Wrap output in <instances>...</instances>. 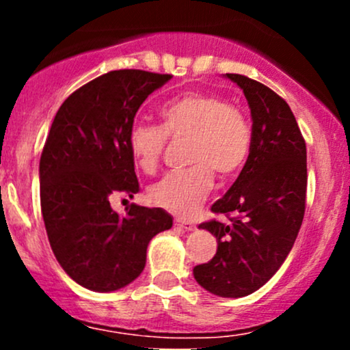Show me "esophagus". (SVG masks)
<instances>
[{"mask_svg": "<svg viewBox=\"0 0 350 350\" xmlns=\"http://www.w3.org/2000/svg\"><path fill=\"white\" fill-rule=\"evenodd\" d=\"M174 224H176V226H178L179 228H183L184 232H191V230H194V228H196V224H194V222H191V220L176 219V220H174Z\"/></svg>", "mask_w": 350, "mask_h": 350, "instance_id": "esophagus-1", "label": "esophagus"}]
</instances>
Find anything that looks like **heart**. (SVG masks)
I'll list each match as a JSON object with an SVG mask.
<instances>
[{"label":"heart","mask_w":350,"mask_h":350,"mask_svg":"<svg viewBox=\"0 0 350 350\" xmlns=\"http://www.w3.org/2000/svg\"><path fill=\"white\" fill-rule=\"evenodd\" d=\"M167 138L187 143L183 172L167 174L150 187L156 207L176 215H192L214 184L235 178L250 152V124L240 108L206 92H189L161 108V126L135 123L128 133V148L139 170L154 172L161 163Z\"/></svg>","instance_id":"1"}]
</instances>
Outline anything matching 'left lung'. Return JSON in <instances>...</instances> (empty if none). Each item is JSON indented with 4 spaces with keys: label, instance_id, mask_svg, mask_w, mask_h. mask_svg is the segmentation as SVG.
<instances>
[{
    "label": "left lung",
    "instance_id": "1",
    "mask_svg": "<svg viewBox=\"0 0 350 350\" xmlns=\"http://www.w3.org/2000/svg\"><path fill=\"white\" fill-rule=\"evenodd\" d=\"M243 90L252 115L250 154L212 212L230 222L200 224L217 239L211 262L194 268L204 290L242 298L280 270L295 245L306 208V143L290 105L271 88L245 75L226 74Z\"/></svg>",
    "mask_w": 350,
    "mask_h": 350
}]
</instances>
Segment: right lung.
Wrapping results in <instances>:
<instances>
[{
	"instance_id": "right-lung-1",
	"label": "right lung",
	"mask_w": 350,
	"mask_h": 350,
	"mask_svg": "<svg viewBox=\"0 0 350 350\" xmlns=\"http://www.w3.org/2000/svg\"><path fill=\"white\" fill-rule=\"evenodd\" d=\"M170 74L123 69L75 90L55 113L39 163L41 211L52 252L75 283L98 293L138 278L146 248L172 217L131 204L120 215L115 196L139 191L128 133L135 115Z\"/></svg>"
}]
</instances>
